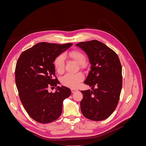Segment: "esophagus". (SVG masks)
I'll return each instance as SVG.
<instances>
[{
    "label": "esophagus",
    "instance_id": "esophagus-1",
    "mask_svg": "<svg viewBox=\"0 0 146 146\" xmlns=\"http://www.w3.org/2000/svg\"><path fill=\"white\" fill-rule=\"evenodd\" d=\"M70 90H71V92H74L75 91H77V90H76V89H74V88H71V89H70Z\"/></svg>",
    "mask_w": 146,
    "mask_h": 146
}]
</instances>
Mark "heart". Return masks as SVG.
Wrapping results in <instances>:
<instances>
[{
    "label": "heart",
    "instance_id": "1",
    "mask_svg": "<svg viewBox=\"0 0 146 146\" xmlns=\"http://www.w3.org/2000/svg\"><path fill=\"white\" fill-rule=\"evenodd\" d=\"M68 55L78 64L83 65L85 63L86 56L81 50H72L68 53ZM64 64L65 61L64 56L63 55H58L54 61V66L56 72L59 74L63 73L64 70ZM83 78L84 76L82 73L66 74L61 78V82L64 86L76 88L80 85Z\"/></svg>",
    "mask_w": 146,
    "mask_h": 146
}]
</instances>
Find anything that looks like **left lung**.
<instances>
[{"instance_id":"8db88e82","label":"left lung","mask_w":146,"mask_h":146,"mask_svg":"<svg viewBox=\"0 0 146 146\" xmlns=\"http://www.w3.org/2000/svg\"><path fill=\"white\" fill-rule=\"evenodd\" d=\"M91 63L84 83L92 90L81 91V111L87 119L100 121L108 118L115 110L122 86V66L116 53L97 40L78 42Z\"/></svg>"}]
</instances>
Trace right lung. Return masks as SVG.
<instances>
[{"label": "right lung", "mask_w": 146, "mask_h": 146, "mask_svg": "<svg viewBox=\"0 0 146 146\" xmlns=\"http://www.w3.org/2000/svg\"><path fill=\"white\" fill-rule=\"evenodd\" d=\"M72 45L39 42L24 51L17 60L15 82L19 98L29 115L38 122L50 123L58 119L63 100L71 94L69 88L57 86L60 82L53 63ZM55 86L54 94L48 91Z\"/></svg>", "instance_id": "add662e5"}]
</instances>
